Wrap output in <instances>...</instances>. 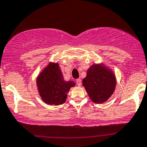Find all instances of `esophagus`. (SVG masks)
Returning <instances> with one entry per match:
<instances>
[{"mask_svg": "<svg viewBox=\"0 0 147 147\" xmlns=\"http://www.w3.org/2000/svg\"><path fill=\"white\" fill-rule=\"evenodd\" d=\"M76 84H77L78 86H79V87L81 86V84H82V80H81V79H80V78L77 79V80H76Z\"/></svg>", "mask_w": 147, "mask_h": 147, "instance_id": "34e87169", "label": "esophagus"}]
</instances>
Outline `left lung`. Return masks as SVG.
Instances as JSON below:
<instances>
[{
  "instance_id": "obj_1",
  "label": "left lung",
  "mask_w": 147,
  "mask_h": 147,
  "mask_svg": "<svg viewBox=\"0 0 147 147\" xmlns=\"http://www.w3.org/2000/svg\"><path fill=\"white\" fill-rule=\"evenodd\" d=\"M90 99L95 103H103L114 92L116 79L113 71L102 64H94L88 69L82 80Z\"/></svg>"
}]
</instances>
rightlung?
I'll use <instances>...</instances> for the list:
<instances>
[{
	"mask_svg": "<svg viewBox=\"0 0 147 147\" xmlns=\"http://www.w3.org/2000/svg\"><path fill=\"white\" fill-rule=\"evenodd\" d=\"M41 99L46 104L60 105L66 101L67 93L75 86L74 81H65L58 63H49L36 79Z\"/></svg>",
	"mask_w": 147,
	"mask_h": 147,
	"instance_id": "right-lung-1",
	"label": "right lung"
}]
</instances>
